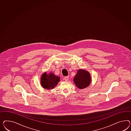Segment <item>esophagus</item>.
Listing matches in <instances>:
<instances>
[{
    "label": "esophagus",
    "mask_w": 131,
    "mask_h": 131,
    "mask_svg": "<svg viewBox=\"0 0 131 131\" xmlns=\"http://www.w3.org/2000/svg\"><path fill=\"white\" fill-rule=\"evenodd\" d=\"M64 79L65 81H68V80H69V77H68V76H66V77H64Z\"/></svg>",
    "instance_id": "obj_1"
}]
</instances>
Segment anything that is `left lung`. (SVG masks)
I'll list each match as a JSON object with an SVG mask.
<instances>
[{
    "label": "left lung",
    "mask_w": 131,
    "mask_h": 131,
    "mask_svg": "<svg viewBox=\"0 0 131 131\" xmlns=\"http://www.w3.org/2000/svg\"><path fill=\"white\" fill-rule=\"evenodd\" d=\"M92 81L91 76L89 72L85 70L80 69L73 78V82L76 86L80 89L88 87Z\"/></svg>",
    "instance_id": "1"
}]
</instances>
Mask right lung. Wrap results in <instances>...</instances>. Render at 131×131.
I'll use <instances>...</instances> for the list:
<instances>
[{
	"label": "right lung",
	"instance_id": "right-lung-1",
	"mask_svg": "<svg viewBox=\"0 0 131 131\" xmlns=\"http://www.w3.org/2000/svg\"><path fill=\"white\" fill-rule=\"evenodd\" d=\"M40 84L43 88L47 90L53 89L60 81V77L56 76L51 72L47 73V72L42 74L40 77Z\"/></svg>",
	"mask_w": 131,
	"mask_h": 131
}]
</instances>
